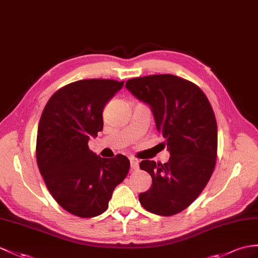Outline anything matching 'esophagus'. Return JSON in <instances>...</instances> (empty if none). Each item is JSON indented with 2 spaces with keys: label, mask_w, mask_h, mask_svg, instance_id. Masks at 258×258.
I'll list each match as a JSON object with an SVG mask.
<instances>
[{
  "label": "esophagus",
  "mask_w": 258,
  "mask_h": 258,
  "mask_svg": "<svg viewBox=\"0 0 258 258\" xmlns=\"http://www.w3.org/2000/svg\"><path fill=\"white\" fill-rule=\"evenodd\" d=\"M130 166L136 171V169L139 168V162H138L136 159H130Z\"/></svg>",
  "instance_id": "esophagus-1"
}]
</instances>
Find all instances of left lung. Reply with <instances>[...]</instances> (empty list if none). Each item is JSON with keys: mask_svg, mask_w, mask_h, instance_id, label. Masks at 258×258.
<instances>
[{"mask_svg": "<svg viewBox=\"0 0 258 258\" xmlns=\"http://www.w3.org/2000/svg\"><path fill=\"white\" fill-rule=\"evenodd\" d=\"M125 87L150 105L171 155L164 164L150 160L140 163L152 177V186L139 195V202L155 215L174 216L197 199L215 169V112L199 86L173 74L130 79Z\"/></svg>", "mask_w": 258, "mask_h": 258, "instance_id": "left-lung-1", "label": "left lung"}]
</instances>
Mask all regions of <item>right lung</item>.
<instances>
[{
  "label": "right lung",
  "mask_w": 258,
  "mask_h": 258,
  "mask_svg": "<svg viewBox=\"0 0 258 258\" xmlns=\"http://www.w3.org/2000/svg\"><path fill=\"white\" fill-rule=\"evenodd\" d=\"M123 82L80 80L49 98L37 133L36 159L49 192L66 211L80 218L102 215L130 162L117 154L104 159L89 148L103 130V109Z\"/></svg>",
  "instance_id": "add662e5"
}]
</instances>
